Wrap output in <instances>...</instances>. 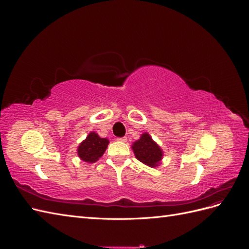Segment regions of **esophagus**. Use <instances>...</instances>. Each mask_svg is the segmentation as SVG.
Instances as JSON below:
<instances>
[{
    "mask_svg": "<svg viewBox=\"0 0 249 249\" xmlns=\"http://www.w3.org/2000/svg\"><path fill=\"white\" fill-rule=\"evenodd\" d=\"M118 141H122V142H126L127 138L126 137H120V138H117Z\"/></svg>",
    "mask_w": 249,
    "mask_h": 249,
    "instance_id": "34e87169",
    "label": "esophagus"
}]
</instances>
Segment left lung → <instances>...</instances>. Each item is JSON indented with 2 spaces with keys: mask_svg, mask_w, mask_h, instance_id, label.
I'll return each instance as SVG.
<instances>
[{
  "mask_svg": "<svg viewBox=\"0 0 249 249\" xmlns=\"http://www.w3.org/2000/svg\"><path fill=\"white\" fill-rule=\"evenodd\" d=\"M132 148L135 157L147 166L156 167L161 163L163 152L149 134L143 133L140 139L133 143Z\"/></svg>",
  "mask_w": 249,
  "mask_h": 249,
  "instance_id": "left-lung-1",
  "label": "left lung"
}]
</instances>
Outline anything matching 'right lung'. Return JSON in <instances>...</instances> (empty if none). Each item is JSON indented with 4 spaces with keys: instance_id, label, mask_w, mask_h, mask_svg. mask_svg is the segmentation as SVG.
<instances>
[{
    "instance_id": "obj_1",
    "label": "right lung",
    "mask_w": 249,
    "mask_h": 249,
    "mask_svg": "<svg viewBox=\"0 0 249 249\" xmlns=\"http://www.w3.org/2000/svg\"><path fill=\"white\" fill-rule=\"evenodd\" d=\"M109 144L107 138H101L95 132L89 133L85 140L78 146V156L87 163H94L104 155Z\"/></svg>"
}]
</instances>
